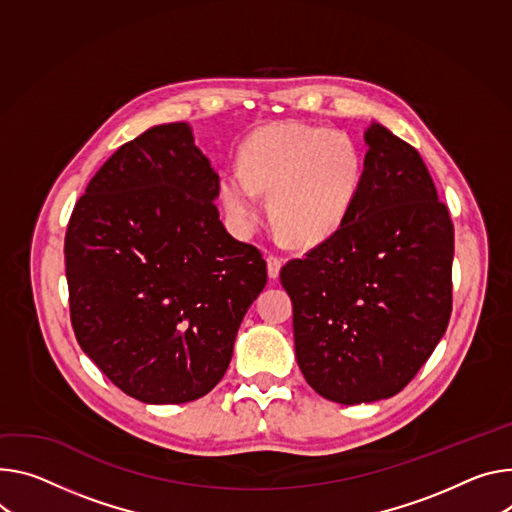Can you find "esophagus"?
I'll use <instances>...</instances> for the list:
<instances>
[{"label":"esophagus","mask_w":512,"mask_h":512,"mask_svg":"<svg viewBox=\"0 0 512 512\" xmlns=\"http://www.w3.org/2000/svg\"><path fill=\"white\" fill-rule=\"evenodd\" d=\"M280 267H282V259L277 255H267V273L271 280H275L277 275H280Z\"/></svg>","instance_id":"34e87169"}]
</instances>
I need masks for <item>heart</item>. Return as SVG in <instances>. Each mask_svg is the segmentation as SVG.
<instances>
[{
    "label": "heart",
    "mask_w": 512,
    "mask_h": 512,
    "mask_svg": "<svg viewBox=\"0 0 512 512\" xmlns=\"http://www.w3.org/2000/svg\"><path fill=\"white\" fill-rule=\"evenodd\" d=\"M241 173H226L220 200L239 232H251L269 196V218L286 243L314 247L339 230L363 183L351 136L320 126L280 124L255 132L241 149Z\"/></svg>",
    "instance_id": "b5f03b06"
}]
</instances>
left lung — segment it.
Wrapping results in <instances>:
<instances>
[{"instance_id":"1","label":"left lung","mask_w":512,"mask_h":512,"mask_svg":"<svg viewBox=\"0 0 512 512\" xmlns=\"http://www.w3.org/2000/svg\"><path fill=\"white\" fill-rule=\"evenodd\" d=\"M361 192L335 235L288 261L296 359L322 398L398 394L445 335L453 306V222L414 147L365 132Z\"/></svg>"}]
</instances>
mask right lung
<instances>
[{
    "label": "right lung",
    "instance_id": "obj_1",
    "mask_svg": "<svg viewBox=\"0 0 512 512\" xmlns=\"http://www.w3.org/2000/svg\"><path fill=\"white\" fill-rule=\"evenodd\" d=\"M218 188L190 126L173 122L122 145L71 212L65 271L77 343L141 402L208 394L267 284L261 251L222 226Z\"/></svg>",
    "mask_w": 512,
    "mask_h": 512
}]
</instances>
